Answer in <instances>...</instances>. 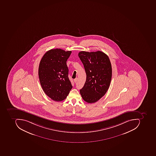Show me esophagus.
<instances>
[{"instance_id": "obj_1", "label": "esophagus", "mask_w": 156, "mask_h": 156, "mask_svg": "<svg viewBox=\"0 0 156 156\" xmlns=\"http://www.w3.org/2000/svg\"><path fill=\"white\" fill-rule=\"evenodd\" d=\"M77 80H78L77 78H76V79H74V80H74V83H76L77 81Z\"/></svg>"}]
</instances>
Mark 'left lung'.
I'll return each mask as SVG.
<instances>
[{"mask_svg": "<svg viewBox=\"0 0 156 156\" xmlns=\"http://www.w3.org/2000/svg\"><path fill=\"white\" fill-rule=\"evenodd\" d=\"M86 73L84 85L80 90L83 99L94 103L105 95L109 89L112 76V68L108 56L101 51L79 53Z\"/></svg>", "mask_w": 156, "mask_h": 156, "instance_id": "obj_1", "label": "left lung"}]
</instances>
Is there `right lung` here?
Here are the masks:
<instances>
[{"label":"right lung","mask_w":156,"mask_h":156,"mask_svg":"<svg viewBox=\"0 0 156 156\" xmlns=\"http://www.w3.org/2000/svg\"><path fill=\"white\" fill-rule=\"evenodd\" d=\"M71 52L61 49L49 50L44 54L39 66L42 89L47 96L57 102L65 99L72 89L66 65Z\"/></svg>","instance_id":"add662e5"}]
</instances>
